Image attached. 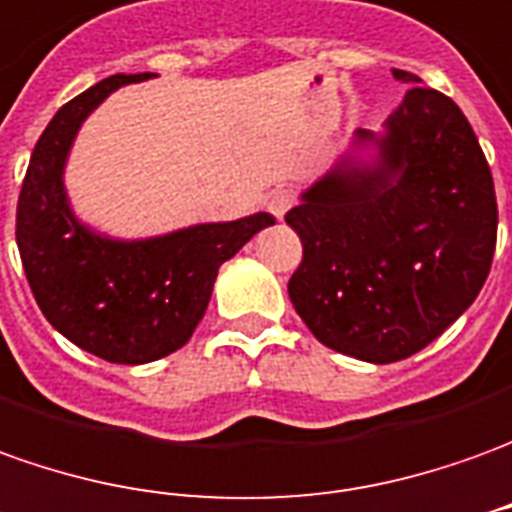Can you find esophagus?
I'll return each instance as SVG.
<instances>
[{
    "instance_id": "34e87169",
    "label": "esophagus",
    "mask_w": 512,
    "mask_h": 512,
    "mask_svg": "<svg viewBox=\"0 0 512 512\" xmlns=\"http://www.w3.org/2000/svg\"><path fill=\"white\" fill-rule=\"evenodd\" d=\"M292 206H295V195H292V189H273V192H270L267 209H270V214H273L276 220H281Z\"/></svg>"
}]
</instances>
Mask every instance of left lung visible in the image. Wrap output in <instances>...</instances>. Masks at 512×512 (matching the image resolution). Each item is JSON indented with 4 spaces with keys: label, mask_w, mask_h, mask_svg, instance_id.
<instances>
[{
    "label": "left lung",
    "mask_w": 512,
    "mask_h": 512,
    "mask_svg": "<svg viewBox=\"0 0 512 512\" xmlns=\"http://www.w3.org/2000/svg\"><path fill=\"white\" fill-rule=\"evenodd\" d=\"M407 94L376 136L315 186L287 225L303 259L290 301L323 345L373 365L438 340L474 303L496 250L491 167L468 119L421 77L393 69Z\"/></svg>",
    "instance_id": "1"
}]
</instances>
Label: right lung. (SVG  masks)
<instances>
[{"instance_id": "right-lung-1", "label": "right lung", "mask_w": 512, "mask_h": 512, "mask_svg": "<svg viewBox=\"0 0 512 512\" xmlns=\"http://www.w3.org/2000/svg\"><path fill=\"white\" fill-rule=\"evenodd\" d=\"M147 77L153 74L105 77L52 116L30 155L16 209V242L35 303L66 340L116 365L155 362L189 343L220 264L276 222L259 211L125 242L74 217L63 167L77 130L111 91Z\"/></svg>"}]
</instances>
